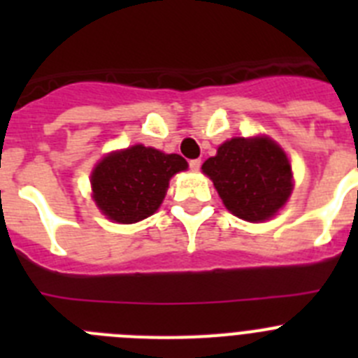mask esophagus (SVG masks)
Here are the masks:
<instances>
[{"label": "esophagus", "instance_id": "1", "mask_svg": "<svg viewBox=\"0 0 358 358\" xmlns=\"http://www.w3.org/2000/svg\"><path fill=\"white\" fill-rule=\"evenodd\" d=\"M201 164H202L201 159H192L189 161V169L194 170V172H199V170H201Z\"/></svg>", "mask_w": 358, "mask_h": 358}]
</instances>
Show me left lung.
Listing matches in <instances>:
<instances>
[{"label": "left lung", "mask_w": 358, "mask_h": 358, "mask_svg": "<svg viewBox=\"0 0 358 358\" xmlns=\"http://www.w3.org/2000/svg\"><path fill=\"white\" fill-rule=\"evenodd\" d=\"M227 210L249 222L273 217L292 192L285 152L268 138H233L202 164Z\"/></svg>", "instance_id": "8db88e82"}]
</instances>
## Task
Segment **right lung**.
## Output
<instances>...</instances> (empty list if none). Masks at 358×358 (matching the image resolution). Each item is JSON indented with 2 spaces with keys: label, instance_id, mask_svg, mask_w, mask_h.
<instances>
[{
  "label": "right lung",
  "instance_id": "right-lung-1",
  "mask_svg": "<svg viewBox=\"0 0 358 358\" xmlns=\"http://www.w3.org/2000/svg\"><path fill=\"white\" fill-rule=\"evenodd\" d=\"M186 169L188 163L179 154H164L143 145L113 152L91 176L94 202L110 220L140 222L159 208L170 177Z\"/></svg>",
  "mask_w": 358,
  "mask_h": 358
}]
</instances>
